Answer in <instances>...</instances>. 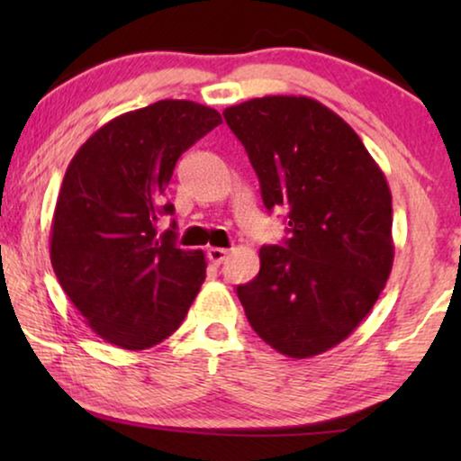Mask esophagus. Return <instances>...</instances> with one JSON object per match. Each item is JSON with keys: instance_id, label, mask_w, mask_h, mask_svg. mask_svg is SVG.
I'll use <instances>...</instances> for the list:
<instances>
[{"instance_id": "34e87169", "label": "esophagus", "mask_w": 461, "mask_h": 461, "mask_svg": "<svg viewBox=\"0 0 461 461\" xmlns=\"http://www.w3.org/2000/svg\"><path fill=\"white\" fill-rule=\"evenodd\" d=\"M226 258H229V249H222V248H210V249H207V260H210L213 267H220V264H224Z\"/></svg>"}]
</instances>
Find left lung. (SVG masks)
Instances as JSON below:
<instances>
[{"instance_id":"1","label":"left lung","mask_w":461,"mask_h":461,"mask_svg":"<svg viewBox=\"0 0 461 461\" xmlns=\"http://www.w3.org/2000/svg\"><path fill=\"white\" fill-rule=\"evenodd\" d=\"M292 237L260 249L237 295L249 325L292 358L317 357L357 330L393 270V194L357 131L319 100L264 96L224 109Z\"/></svg>"}]
</instances>
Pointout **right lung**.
I'll return each mask as SVG.
<instances>
[{"label":"right lung","mask_w":461,"mask_h":461,"mask_svg":"<svg viewBox=\"0 0 461 461\" xmlns=\"http://www.w3.org/2000/svg\"><path fill=\"white\" fill-rule=\"evenodd\" d=\"M222 123L212 106L159 100L94 131L68 163L50 258L68 300L104 342L144 350L178 330L205 281V254L180 249L163 199L176 161ZM176 229V222H172Z\"/></svg>","instance_id":"add662e5"}]
</instances>
